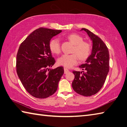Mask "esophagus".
<instances>
[{
    "label": "esophagus",
    "mask_w": 127,
    "mask_h": 127,
    "mask_svg": "<svg viewBox=\"0 0 127 127\" xmlns=\"http://www.w3.org/2000/svg\"><path fill=\"white\" fill-rule=\"evenodd\" d=\"M64 74H66L68 72H69V70L67 68H64Z\"/></svg>",
    "instance_id": "esophagus-1"
}]
</instances>
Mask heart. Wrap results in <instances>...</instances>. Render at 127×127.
I'll return each instance as SVG.
<instances>
[{
    "label": "heart",
    "mask_w": 127,
    "mask_h": 127,
    "mask_svg": "<svg viewBox=\"0 0 127 127\" xmlns=\"http://www.w3.org/2000/svg\"><path fill=\"white\" fill-rule=\"evenodd\" d=\"M68 39L74 44L71 54H64L58 60L59 65L66 68H71L78 63L79 58L85 61L89 57L92 52V45L88 41H84L82 36L77 34H70L67 36ZM49 49L52 53L59 54L61 52L60 41L57 38H53L49 44Z\"/></svg>",
    "instance_id": "obj_1"
}]
</instances>
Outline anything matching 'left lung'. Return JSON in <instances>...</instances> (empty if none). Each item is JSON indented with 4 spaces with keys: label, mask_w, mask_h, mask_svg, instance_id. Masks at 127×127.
<instances>
[{
    "label": "left lung",
    "mask_w": 127,
    "mask_h": 127,
    "mask_svg": "<svg viewBox=\"0 0 127 127\" xmlns=\"http://www.w3.org/2000/svg\"><path fill=\"white\" fill-rule=\"evenodd\" d=\"M86 31L93 41L92 54L85 63L79 66L83 71L73 70L74 79L72 87L80 95L89 96L100 91L104 84L109 70V50L101 39L88 29Z\"/></svg>",
    "instance_id": "8db88e82"
}]
</instances>
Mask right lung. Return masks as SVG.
<instances>
[{"mask_svg":"<svg viewBox=\"0 0 127 127\" xmlns=\"http://www.w3.org/2000/svg\"><path fill=\"white\" fill-rule=\"evenodd\" d=\"M61 30L39 28L20 45L17 54V73L23 86L34 97L46 98L57 91L64 68L49 69L56 63L49 44Z\"/></svg>","mask_w":127,"mask_h":127,"instance_id":"add662e5","label":"right lung"}]
</instances>
